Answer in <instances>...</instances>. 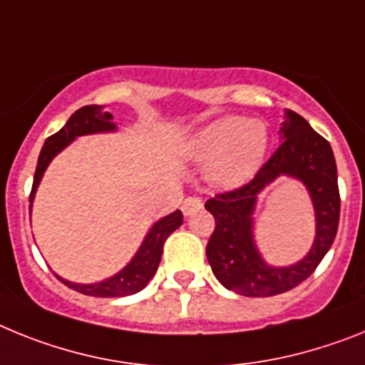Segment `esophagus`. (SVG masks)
Wrapping results in <instances>:
<instances>
[{
	"label": "esophagus",
	"instance_id": "esophagus-1",
	"mask_svg": "<svg viewBox=\"0 0 365 365\" xmlns=\"http://www.w3.org/2000/svg\"><path fill=\"white\" fill-rule=\"evenodd\" d=\"M202 198L200 196H187L185 200L182 202V211L185 217H189V215H192L195 211H200L202 209Z\"/></svg>",
	"mask_w": 365,
	"mask_h": 365
}]
</instances>
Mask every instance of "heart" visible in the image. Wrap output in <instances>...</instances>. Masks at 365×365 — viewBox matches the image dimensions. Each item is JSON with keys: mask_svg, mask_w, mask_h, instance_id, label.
Here are the masks:
<instances>
[{"mask_svg": "<svg viewBox=\"0 0 365 365\" xmlns=\"http://www.w3.org/2000/svg\"><path fill=\"white\" fill-rule=\"evenodd\" d=\"M268 128L257 119L222 117L202 128L189 143L195 160H209L207 176L217 185H237L248 180L268 150Z\"/></svg>", "mask_w": 365, "mask_h": 365, "instance_id": "b5f03b06", "label": "heart"}]
</instances>
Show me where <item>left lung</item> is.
<instances>
[{"label":"left lung","instance_id":"1","mask_svg":"<svg viewBox=\"0 0 365 365\" xmlns=\"http://www.w3.org/2000/svg\"><path fill=\"white\" fill-rule=\"evenodd\" d=\"M283 143L244 185L215 195L205 209L215 217L205 255L213 274L227 290L250 297L288 292L318 268L332 246L340 222V191L332 148L296 112H287ZM279 173L296 175L311 191L317 209V239L303 262L287 269L268 267L260 259L251 233L257 195Z\"/></svg>","mask_w":365,"mask_h":365}]
</instances>
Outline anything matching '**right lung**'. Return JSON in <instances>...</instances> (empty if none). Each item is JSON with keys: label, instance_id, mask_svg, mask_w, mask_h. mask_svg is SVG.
<instances>
[{"label": "right lung", "instance_id": "obj_1", "mask_svg": "<svg viewBox=\"0 0 365 365\" xmlns=\"http://www.w3.org/2000/svg\"><path fill=\"white\" fill-rule=\"evenodd\" d=\"M112 113L103 112L101 106H95V104L93 106H82L81 110H77V112L69 117V121L66 123L56 134L49 135V138L46 139L42 152H40V156H38L36 170H34L33 189H31L29 196L31 204H33L38 183H40V180H42L43 176V170L47 169V165L51 163V160H53L62 148L68 147L77 135L115 130V125L112 123ZM182 222L183 215L180 209H176V211H174L173 215H169V217H165L161 218L160 222H156L154 227L150 230V233L147 235V239L141 244L139 252L135 253V257L128 262V266L123 268V270L117 275H113V277L106 279V281H101V283L95 284H75L66 281V279L58 277V275H56V277H58L66 287L73 288V290H77V292L81 294H86V296L121 297L139 292V290H143L148 284V281L154 277V274H156L158 270V264H160L161 261L165 240L169 239V235L173 231H176L182 226Z\"/></svg>", "mask_w": 365, "mask_h": 365}]
</instances>
